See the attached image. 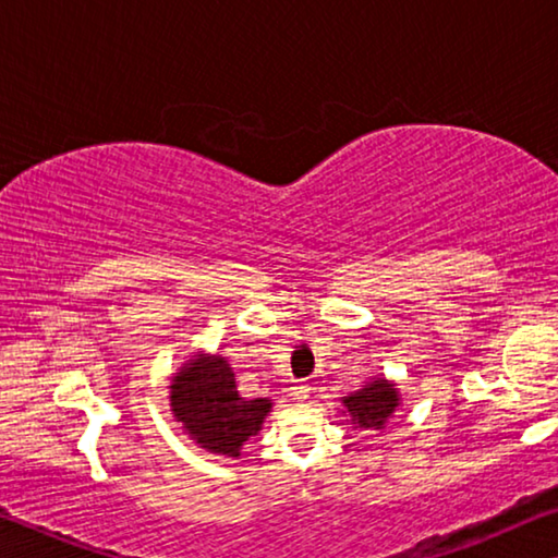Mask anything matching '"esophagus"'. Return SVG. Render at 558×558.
Returning a JSON list of instances; mask_svg holds the SVG:
<instances>
[{
	"instance_id": "esophagus-1",
	"label": "esophagus",
	"mask_w": 558,
	"mask_h": 558,
	"mask_svg": "<svg viewBox=\"0 0 558 558\" xmlns=\"http://www.w3.org/2000/svg\"><path fill=\"white\" fill-rule=\"evenodd\" d=\"M307 393H311V388H307L305 384H295L293 388H290V396H293L295 401H305Z\"/></svg>"
}]
</instances>
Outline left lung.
Masks as SVG:
<instances>
[{
	"mask_svg": "<svg viewBox=\"0 0 558 558\" xmlns=\"http://www.w3.org/2000/svg\"><path fill=\"white\" fill-rule=\"evenodd\" d=\"M343 403L348 413H351V418L355 421V426L365 430H376L384 428L388 415L396 411L398 396L396 388L386 384V380H373V384L343 398Z\"/></svg>",
	"mask_w": 558,
	"mask_h": 558,
	"instance_id": "8db88e82",
	"label": "left lung"
}]
</instances>
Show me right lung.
Wrapping results in <instances>:
<instances>
[{"mask_svg": "<svg viewBox=\"0 0 558 558\" xmlns=\"http://www.w3.org/2000/svg\"><path fill=\"white\" fill-rule=\"evenodd\" d=\"M174 418L207 451L240 456V446L255 436L270 411L265 398L247 401L238 393L235 373L220 355L187 363L170 386Z\"/></svg>", "mask_w": 558, "mask_h": 558, "instance_id": "add662e5", "label": "right lung"}]
</instances>
